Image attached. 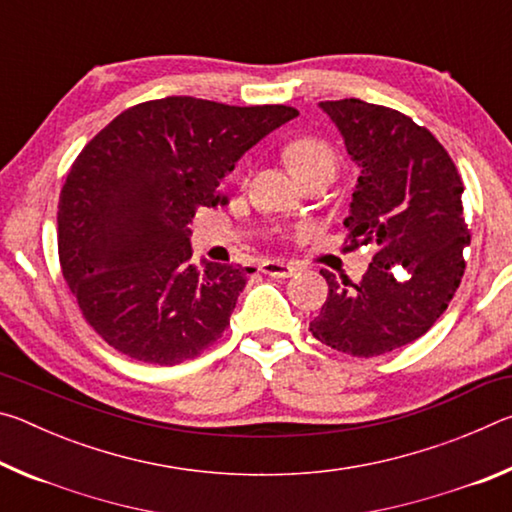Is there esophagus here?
I'll return each instance as SVG.
<instances>
[{"label":"esophagus","instance_id":"esophagus-1","mask_svg":"<svg viewBox=\"0 0 512 512\" xmlns=\"http://www.w3.org/2000/svg\"><path fill=\"white\" fill-rule=\"evenodd\" d=\"M259 271L271 277H289L298 271V266L289 262H280V259H266V262H262V266H259Z\"/></svg>","mask_w":512,"mask_h":512}]
</instances>
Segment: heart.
Here are the masks:
<instances>
[{
    "instance_id": "heart-1",
    "label": "heart",
    "mask_w": 512,
    "mask_h": 512,
    "mask_svg": "<svg viewBox=\"0 0 512 512\" xmlns=\"http://www.w3.org/2000/svg\"><path fill=\"white\" fill-rule=\"evenodd\" d=\"M284 158L298 176H305L311 171H336L334 149L318 137H300V140L291 142L284 151Z\"/></svg>"
}]
</instances>
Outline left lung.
I'll list each match as a JSON object with an SVG mask.
<instances>
[{
  "label": "left lung",
  "mask_w": 512,
  "mask_h": 512,
  "mask_svg": "<svg viewBox=\"0 0 512 512\" xmlns=\"http://www.w3.org/2000/svg\"><path fill=\"white\" fill-rule=\"evenodd\" d=\"M318 106L361 169L343 225L352 246L375 244V255L361 282L320 271L329 293L309 329L368 359L420 339L454 298L470 246L463 180L445 146L402 112L361 99Z\"/></svg>",
  "instance_id": "1"
}]
</instances>
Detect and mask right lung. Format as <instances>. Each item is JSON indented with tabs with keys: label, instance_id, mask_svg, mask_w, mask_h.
<instances>
[{
	"label": "right lung",
	"instance_id": "right-lung-1",
	"mask_svg": "<svg viewBox=\"0 0 512 512\" xmlns=\"http://www.w3.org/2000/svg\"><path fill=\"white\" fill-rule=\"evenodd\" d=\"M298 117L289 106L167 97L137 103L85 144L58 203V257L83 318L126 357L176 366L221 339L246 275L196 271L187 228L248 149Z\"/></svg>",
	"mask_w": 512,
	"mask_h": 512
}]
</instances>
